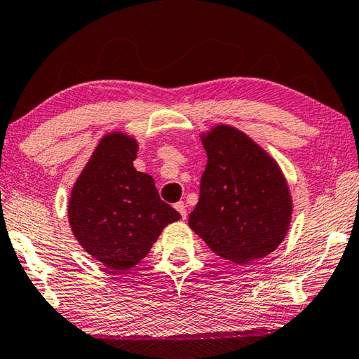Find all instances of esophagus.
I'll use <instances>...</instances> for the list:
<instances>
[{
	"label": "esophagus",
	"mask_w": 359,
	"mask_h": 359,
	"mask_svg": "<svg viewBox=\"0 0 359 359\" xmlns=\"http://www.w3.org/2000/svg\"><path fill=\"white\" fill-rule=\"evenodd\" d=\"M174 208L179 210V214L182 215V219H185V217H187V206H185V203H184V201L175 203V206H174Z\"/></svg>",
	"instance_id": "34e87169"
}]
</instances>
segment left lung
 Masks as SVG:
<instances>
[{
	"label": "left lung",
	"instance_id": "left-lung-1",
	"mask_svg": "<svg viewBox=\"0 0 359 359\" xmlns=\"http://www.w3.org/2000/svg\"><path fill=\"white\" fill-rule=\"evenodd\" d=\"M208 155L190 229L209 249L235 264H251L283 243L292 215L287 182L269 153L231 126L203 135Z\"/></svg>",
	"mask_w": 359,
	"mask_h": 359
}]
</instances>
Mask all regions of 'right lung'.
Returning a JSON list of instances; mask_svg holds the SVG:
<instances>
[{
	"mask_svg": "<svg viewBox=\"0 0 359 359\" xmlns=\"http://www.w3.org/2000/svg\"><path fill=\"white\" fill-rule=\"evenodd\" d=\"M137 142L107 134L79 174L68 201V222L84 251L108 269L128 270L150 252L180 214L161 201L151 175L133 166Z\"/></svg>",
	"mask_w": 359,
	"mask_h": 359,
	"instance_id": "right-lung-1",
	"label": "right lung"
}]
</instances>
